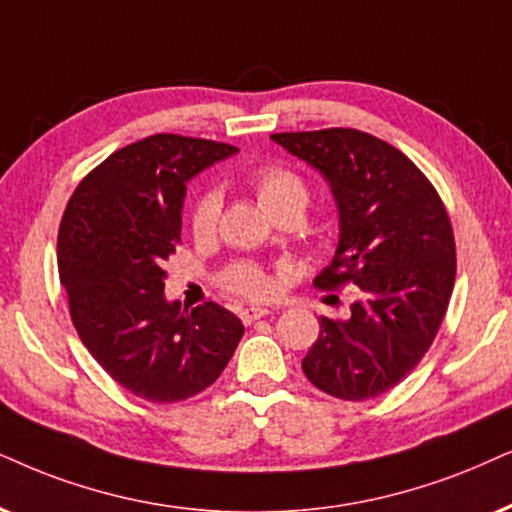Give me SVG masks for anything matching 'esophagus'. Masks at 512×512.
<instances>
[{
    "instance_id": "esophagus-1",
    "label": "esophagus",
    "mask_w": 512,
    "mask_h": 512,
    "mask_svg": "<svg viewBox=\"0 0 512 512\" xmlns=\"http://www.w3.org/2000/svg\"><path fill=\"white\" fill-rule=\"evenodd\" d=\"M269 309L264 307H245L241 309V321L245 323V326H250V323H255L257 319H262V316H267Z\"/></svg>"
}]
</instances>
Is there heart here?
Segmentation results:
<instances>
[{
  "instance_id": "1",
  "label": "heart",
  "mask_w": 512,
  "mask_h": 512,
  "mask_svg": "<svg viewBox=\"0 0 512 512\" xmlns=\"http://www.w3.org/2000/svg\"><path fill=\"white\" fill-rule=\"evenodd\" d=\"M248 181L257 203L274 219L288 215L302 219L309 198H312L307 181L295 170L283 165L257 167ZM219 210H222V203H219L215 191H203L193 198L189 208V231L196 241H208L215 234ZM222 286L226 293L245 297V300H267V297L274 295L276 281L257 264L236 262L222 274Z\"/></svg>"
}]
</instances>
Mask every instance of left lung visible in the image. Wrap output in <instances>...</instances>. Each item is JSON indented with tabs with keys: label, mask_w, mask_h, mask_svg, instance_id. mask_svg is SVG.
I'll return each mask as SVG.
<instances>
[{
	"label": "left lung",
	"mask_w": 512,
	"mask_h": 512,
	"mask_svg": "<svg viewBox=\"0 0 512 512\" xmlns=\"http://www.w3.org/2000/svg\"><path fill=\"white\" fill-rule=\"evenodd\" d=\"M331 184L340 210L319 290L359 286L347 321L321 316L302 371L321 392L364 401L390 392L425 357L456 281V241L432 181L399 148L359 129L271 134Z\"/></svg>",
	"instance_id": "left-lung-1"
}]
</instances>
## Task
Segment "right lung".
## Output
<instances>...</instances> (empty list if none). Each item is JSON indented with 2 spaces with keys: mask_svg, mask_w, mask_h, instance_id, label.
Returning <instances> with one entry per match:
<instances>
[{
  "mask_svg": "<svg viewBox=\"0 0 512 512\" xmlns=\"http://www.w3.org/2000/svg\"><path fill=\"white\" fill-rule=\"evenodd\" d=\"M236 146L153 134L84 177L58 226V274L82 345L115 383L153 404L203 392L222 375L243 323L217 302H167L163 264L181 243L186 181Z\"/></svg>",
  "mask_w": 512,
  "mask_h": 512,
  "instance_id": "obj_1",
  "label": "right lung"
}]
</instances>
